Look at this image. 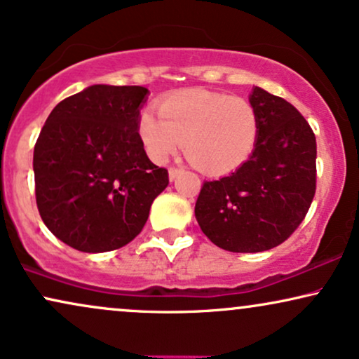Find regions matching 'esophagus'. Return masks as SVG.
<instances>
[{
	"label": "esophagus",
	"instance_id": "1",
	"mask_svg": "<svg viewBox=\"0 0 359 359\" xmlns=\"http://www.w3.org/2000/svg\"><path fill=\"white\" fill-rule=\"evenodd\" d=\"M181 171H183V170H181V168L171 166V168H170V180H171V181H175L176 178H178V175H180Z\"/></svg>",
	"mask_w": 359,
	"mask_h": 359
}]
</instances>
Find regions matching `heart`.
Returning a JSON list of instances; mask_svg holds the SVG:
<instances>
[{
	"label": "heart",
	"instance_id": "obj_1",
	"mask_svg": "<svg viewBox=\"0 0 359 359\" xmlns=\"http://www.w3.org/2000/svg\"><path fill=\"white\" fill-rule=\"evenodd\" d=\"M159 116L146 108L138 136L154 163H166L181 143L188 161L206 175H226L245 165L259 136V116L250 101L206 90L175 93L159 101Z\"/></svg>",
	"mask_w": 359,
	"mask_h": 359
}]
</instances>
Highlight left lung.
Instances as JSON below:
<instances>
[{"label": "left lung", "mask_w": 359, "mask_h": 359, "mask_svg": "<svg viewBox=\"0 0 359 359\" xmlns=\"http://www.w3.org/2000/svg\"><path fill=\"white\" fill-rule=\"evenodd\" d=\"M259 116L251 158L229 176L205 181L194 206L201 231L233 253H259L286 241L316 191V138L293 104L255 86Z\"/></svg>", "instance_id": "obj_1"}]
</instances>
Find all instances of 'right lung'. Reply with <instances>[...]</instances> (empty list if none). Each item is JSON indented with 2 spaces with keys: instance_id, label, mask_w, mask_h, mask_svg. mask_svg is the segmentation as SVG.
Masks as SVG:
<instances>
[{
  "instance_id": "1",
  "label": "right lung",
  "mask_w": 359,
  "mask_h": 359,
  "mask_svg": "<svg viewBox=\"0 0 359 359\" xmlns=\"http://www.w3.org/2000/svg\"><path fill=\"white\" fill-rule=\"evenodd\" d=\"M143 86L93 85L57 103L33 154L43 223L83 253L128 245L143 229L154 198L170 183L141 143Z\"/></svg>"
}]
</instances>
